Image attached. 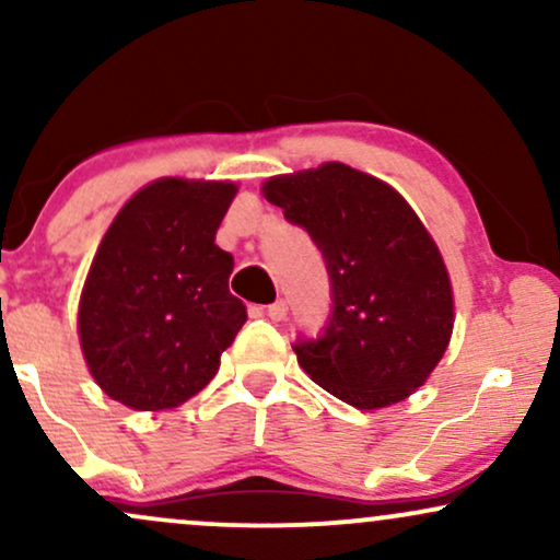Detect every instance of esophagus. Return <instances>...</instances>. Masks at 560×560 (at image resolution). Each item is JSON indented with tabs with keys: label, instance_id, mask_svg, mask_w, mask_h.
<instances>
[{
	"label": "esophagus",
	"instance_id": "1",
	"mask_svg": "<svg viewBox=\"0 0 560 560\" xmlns=\"http://www.w3.org/2000/svg\"><path fill=\"white\" fill-rule=\"evenodd\" d=\"M266 316L271 320H284L287 318V302L279 300V302H273V305H268Z\"/></svg>",
	"mask_w": 560,
	"mask_h": 560
}]
</instances>
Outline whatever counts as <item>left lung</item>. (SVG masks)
I'll use <instances>...</instances> for the list:
<instances>
[{"label":"left lung","instance_id":"1","mask_svg":"<svg viewBox=\"0 0 560 560\" xmlns=\"http://www.w3.org/2000/svg\"><path fill=\"white\" fill-rule=\"evenodd\" d=\"M260 189L311 234L329 268L334 311L324 337L294 345L302 371L361 410L423 387L453 337L455 300L416 210L387 182L345 163L281 173Z\"/></svg>","mask_w":560,"mask_h":560}]
</instances>
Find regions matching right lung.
<instances>
[{"label": "right lung", "mask_w": 560, "mask_h": 560, "mask_svg": "<svg viewBox=\"0 0 560 560\" xmlns=\"http://www.w3.org/2000/svg\"><path fill=\"white\" fill-rule=\"evenodd\" d=\"M234 182L165 176L133 195L96 247L79 300L89 374L131 410H171L221 369L247 320L215 244Z\"/></svg>", "instance_id": "obj_1"}]
</instances>
